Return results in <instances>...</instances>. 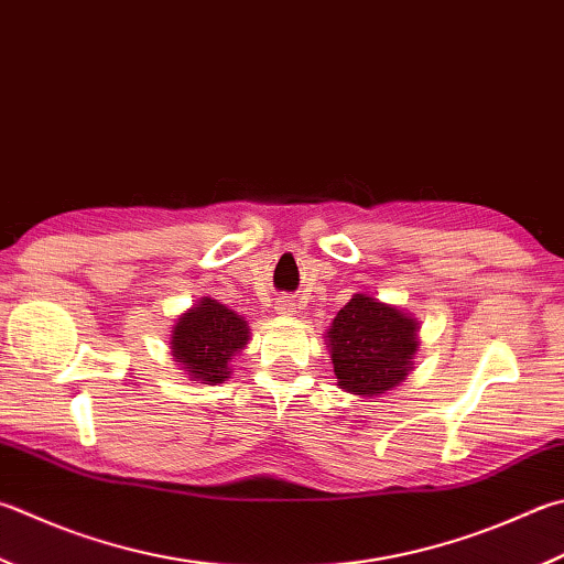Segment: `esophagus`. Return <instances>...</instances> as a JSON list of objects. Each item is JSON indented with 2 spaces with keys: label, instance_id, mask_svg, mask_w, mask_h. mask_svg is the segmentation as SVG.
Instances as JSON below:
<instances>
[{
  "label": "esophagus",
  "instance_id": "obj_1",
  "mask_svg": "<svg viewBox=\"0 0 564 564\" xmlns=\"http://www.w3.org/2000/svg\"><path fill=\"white\" fill-rule=\"evenodd\" d=\"M275 311L281 315H293L295 313V303L289 299V295H283V299L275 301Z\"/></svg>",
  "mask_w": 564,
  "mask_h": 564
}]
</instances>
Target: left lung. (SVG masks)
<instances>
[{
	"label": "left lung",
	"instance_id": "obj_1",
	"mask_svg": "<svg viewBox=\"0 0 564 564\" xmlns=\"http://www.w3.org/2000/svg\"><path fill=\"white\" fill-rule=\"evenodd\" d=\"M412 315L367 293H355L325 333L337 387L380 397L406 380L419 345Z\"/></svg>",
	"mask_w": 564,
	"mask_h": 564
}]
</instances>
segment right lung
Masks as SVG:
<instances>
[{
  "instance_id": "obj_1",
  "label": "right lung",
  "mask_w": 564,
  "mask_h": 564,
  "mask_svg": "<svg viewBox=\"0 0 564 564\" xmlns=\"http://www.w3.org/2000/svg\"><path fill=\"white\" fill-rule=\"evenodd\" d=\"M249 343V323L219 301L204 299L172 327V357L194 382L221 384L231 357Z\"/></svg>"
}]
</instances>
